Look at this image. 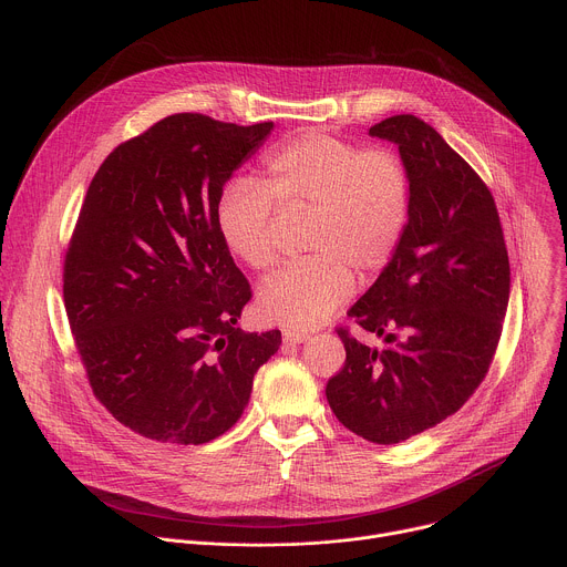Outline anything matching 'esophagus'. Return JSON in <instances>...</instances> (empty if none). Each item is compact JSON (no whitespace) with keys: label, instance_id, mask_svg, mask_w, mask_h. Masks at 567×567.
I'll use <instances>...</instances> for the list:
<instances>
[{"label":"esophagus","instance_id":"34e87169","mask_svg":"<svg viewBox=\"0 0 567 567\" xmlns=\"http://www.w3.org/2000/svg\"><path fill=\"white\" fill-rule=\"evenodd\" d=\"M282 339H285L287 343H302V341H307V334H305V332H291V330H287V332L282 334Z\"/></svg>","mask_w":567,"mask_h":567}]
</instances>
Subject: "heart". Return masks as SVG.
Masks as SVG:
<instances>
[{"label": "heart", "instance_id": "1", "mask_svg": "<svg viewBox=\"0 0 567 567\" xmlns=\"http://www.w3.org/2000/svg\"><path fill=\"white\" fill-rule=\"evenodd\" d=\"M262 184L230 179L217 204V228L228 251L254 269L276 260L274 217L309 208L305 249L260 289L262 313L291 332L326 322L352 293L357 271L374 278L392 260L411 215V179L396 152L361 147L307 130L271 147Z\"/></svg>", "mask_w": 567, "mask_h": 567}]
</instances>
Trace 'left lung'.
Listing matches in <instances>:
<instances>
[{
  "label": "left lung",
  "mask_w": 567,
  "mask_h": 567,
  "mask_svg": "<svg viewBox=\"0 0 567 567\" xmlns=\"http://www.w3.org/2000/svg\"><path fill=\"white\" fill-rule=\"evenodd\" d=\"M370 134L399 145L411 215L392 260L348 311L383 348L337 328L346 363L326 394L346 429L399 444L457 413L487 377L512 278L487 184L435 127L396 114Z\"/></svg>",
  "instance_id": "1"
}]
</instances>
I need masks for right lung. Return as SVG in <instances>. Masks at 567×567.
Returning a JSON list of instances; mask_svg holds the SVG:
<instances>
[{"instance_id":"add662e5","label":"right lung","mask_w":567,"mask_h":567,"mask_svg":"<svg viewBox=\"0 0 567 567\" xmlns=\"http://www.w3.org/2000/svg\"><path fill=\"white\" fill-rule=\"evenodd\" d=\"M274 123L173 114L110 152L71 233L62 293L94 396L130 431L206 444L245 413L280 332H241L251 300L217 228L233 171Z\"/></svg>"}]
</instances>
